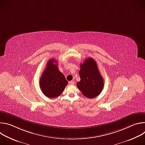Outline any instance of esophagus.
<instances>
[{"label":"esophagus","mask_w":145,"mask_h":145,"mask_svg":"<svg viewBox=\"0 0 145 145\" xmlns=\"http://www.w3.org/2000/svg\"><path fill=\"white\" fill-rule=\"evenodd\" d=\"M69 84H71V85H73V84H74V81L73 80H72V81H71L69 82Z\"/></svg>","instance_id":"esophagus-1"}]
</instances>
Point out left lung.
Instances as JSON below:
<instances>
[{
    "instance_id": "left-lung-1",
    "label": "left lung",
    "mask_w": 145,
    "mask_h": 145,
    "mask_svg": "<svg viewBox=\"0 0 145 145\" xmlns=\"http://www.w3.org/2000/svg\"><path fill=\"white\" fill-rule=\"evenodd\" d=\"M79 75L80 81L77 83V87L82 95L92 99L101 93L104 87V80L94 59L88 58L81 63Z\"/></svg>"
}]
</instances>
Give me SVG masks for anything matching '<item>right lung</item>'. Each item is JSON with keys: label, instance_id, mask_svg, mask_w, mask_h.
<instances>
[{"label": "right lung", "instance_id": "add662e5", "mask_svg": "<svg viewBox=\"0 0 145 145\" xmlns=\"http://www.w3.org/2000/svg\"><path fill=\"white\" fill-rule=\"evenodd\" d=\"M67 84L68 81L58 70L56 61L53 58L49 60L39 80L42 93L49 98L57 97L63 93Z\"/></svg>", "mask_w": 145, "mask_h": 145}]
</instances>
